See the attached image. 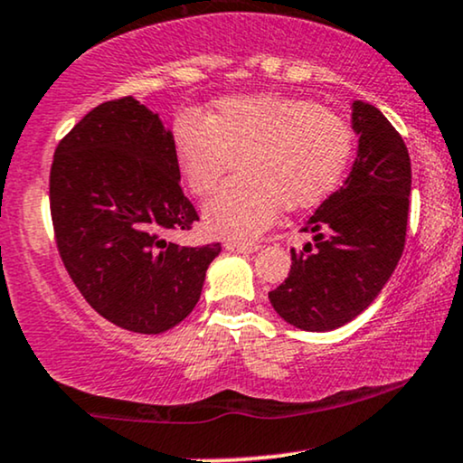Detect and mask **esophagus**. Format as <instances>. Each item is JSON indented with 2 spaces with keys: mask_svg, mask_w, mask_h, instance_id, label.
Masks as SVG:
<instances>
[{
  "mask_svg": "<svg viewBox=\"0 0 463 463\" xmlns=\"http://www.w3.org/2000/svg\"><path fill=\"white\" fill-rule=\"evenodd\" d=\"M226 250L228 252H241V254H250L259 250V243H246V241H226Z\"/></svg>",
  "mask_w": 463,
  "mask_h": 463,
  "instance_id": "obj_1",
  "label": "esophagus"
}]
</instances>
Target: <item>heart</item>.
I'll return each instance as SVG.
<instances>
[{"mask_svg":"<svg viewBox=\"0 0 463 463\" xmlns=\"http://www.w3.org/2000/svg\"><path fill=\"white\" fill-rule=\"evenodd\" d=\"M172 137L183 181L198 198L213 196L237 161L241 175L204 211L209 231L231 239L256 237L282 207L319 204L354 155V131L343 116L280 94L222 99L207 120L181 116Z\"/></svg>","mask_w":463,"mask_h":463,"instance_id":"heart-1","label":"heart"}]
</instances>
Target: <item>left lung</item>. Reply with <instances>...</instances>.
<instances>
[{"instance_id":"left-lung-1","label":"left lung","mask_w":463,"mask_h":463,"mask_svg":"<svg viewBox=\"0 0 463 463\" xmlns=\"http://www.w3.org/2000/svg\"><path fill=\"white\" fill-rule=\"evenodd\" d=\"M358 157L345 185L306 220L313 243L291 250V271L269 291L287 323L336 330L380 295L405 246L411 165L403 137L375 105L354 103Z\"/></svg>"}]
</instances>
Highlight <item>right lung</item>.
<instances>
[{"label":"right lung","mask_w":463,"mask_h":463,"mask_svg":"<svg viewBox=\"0 0 463 463\" xmlns=\"http://www.w3.org/2000/svg\"><path fill=\"white\" fill-rule=\"evenodd\" d=\"M178 178L175 137L133 97L97 105L55 148L60 259L83 299L122 330L159 334L185 319L222 250L168 239L200 220Z\"/></svg>","instance_id":"right-lung-1"}]
</instances>
